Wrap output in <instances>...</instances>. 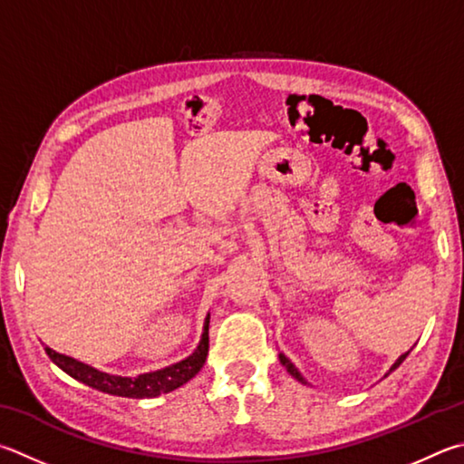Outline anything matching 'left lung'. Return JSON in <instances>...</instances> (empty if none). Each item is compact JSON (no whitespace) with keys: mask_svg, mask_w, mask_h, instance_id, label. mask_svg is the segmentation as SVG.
<instances>
[{"mask_svg":"<svg viewBox=\"0 0 464 464\" xmlns=\"http://www.w3.org/2000/svg\"><path fill=\"white\" fill-rule=\"evenodd\" d=\"M408 357V353H406V355H401L398 361H395V363H393V367H392V372H393V369H398L400 365H401V361L403 359H406ZM280 361H282V365H285V369H288V373L294 377V379H298V382H302V383H306L304 382V379H302V375L298 373V369L296 367H294L292 363H290V361H288V357H285L284 355V353H280Z\"/></svg>","mask_w":464,"mask_h":464,"instance_id":"8db88e82","label":"left lung"}]
</instances>
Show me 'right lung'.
I'll use <instances>...</instances> for the list:
<instances>
[{
  "label": "right lung",
  "mask_w": 464,
  "mask_h": 464,
  "mask_svg": "<svg viewBox=\"0 0 464 464\" xmlns=\"http://www.w3.org/2000/svg\"><path fill=\"white\" fill-rule=\"evenodd\" d=\"M208 320H205V333L203 339H200L197 351L192 353L190 357H187L180 363L170 365L166 369H160V372L154 373H144L138 377H120V375H109L103 372H97L81 361L61 355L53 349L46 347V355L54 361V363L63 369L64 373H69L71 377L77 379V382L85 383L92 390H99L103 393H111V395H121V398H156L160 393H168L180 387L182 383H187L188 379L195 377L200 367L205 365L207 355H208Z\"/></svg>",
  "instance_id": "right-lung-1"
}]
</instances>
